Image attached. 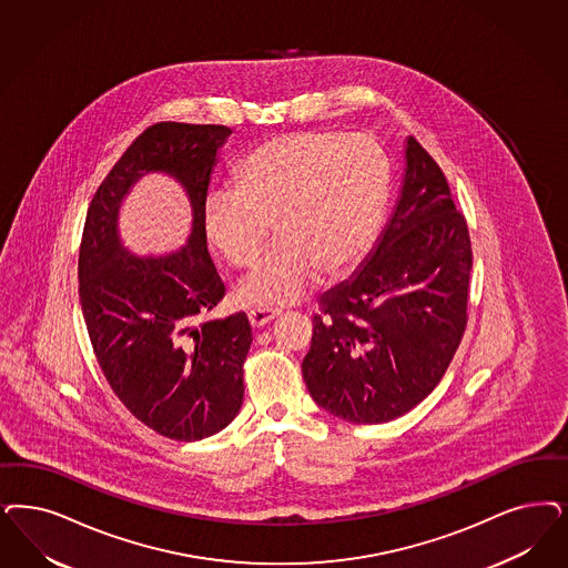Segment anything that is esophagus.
Returning <instances> with one entry per match:
<instances>
[{
  "label": "esophagus",
  "mask_w": 568,
  "mask_h": 568,
  "mask_svg": "<svg viewBox=\"0 0 568 568\" xmlns=\"http://www.w3.org/2000/svg\"><path fill=\"white\" fill-rule=\"evenodd\" d=\"M281 314L278 308H266V306H257V308H252L247 316H250V323H252V327H264L266 323H271L273 318H276Z\"/></svg>",
  "instance_id": "1"
}]
</instances>
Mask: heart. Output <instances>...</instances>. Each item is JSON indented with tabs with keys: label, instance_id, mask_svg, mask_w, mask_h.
Returning <instances> with one entry per match:
<instances>
[{
	"label": "heart",
	"instance_id": "b5f03b06",
	"mask_svg": "<svg viewBox=\"0 0 568 568\" xmlns=\"http://www.w3.org/2000/svg\"><path fill=\"white\" fill-rule=\"evenodd\" d=\"M390 191V165L363 134L297 130L257 144L239 165L236 186L205 201V233L235 268L264 252L271 222L278 241L236 290L243 304H285L318 273L354 266L369 252Z\"/></svg>",
	"mask_w": 568,
	"mask_h": 568
}]
</instances>
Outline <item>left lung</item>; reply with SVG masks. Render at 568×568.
Masks as SVG:
<instances>
[{"label": "left lung", "instance_id": "1", "mask_svg": "<svg viewBox=\"0 0 568 568\" xmlns=\"http://www.w3.org/2000/svg\"><path fill=\"white\" fill-rule=\"evenodd\" d=\"M386 231L353 278L321 295L302 375L314 403L353 424L396 419L430 394L468 323L471 243L447 178L407 138Z\"/></svg>", "mask_w": 568, "mask_h": 568}]
</instances>
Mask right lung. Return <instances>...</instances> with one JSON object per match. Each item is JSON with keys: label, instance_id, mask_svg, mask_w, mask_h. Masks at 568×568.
<instances>
[{"label": "right lung", "instance_id": "add662e5", "mask_svg": "<svg viewBox=\"0 0 568 568\" xmlns=\"http://www.w3.org/2000/svg\"><path fill=\"white\" fill-rule=\"evenodd\" d=\"M229 134L226 125L176 121L146 128L102 180L79 247V302L100 369L128 412L180 443L224 430L243 405L252 325L245 313L207 318L224 283L207 254L203 210ZM149 171L185 186L194 231L180 253L138 258L120 245L118 207Z\"/></svg>", "mask_w": 568, "mask_h": 568}]
</instances>
